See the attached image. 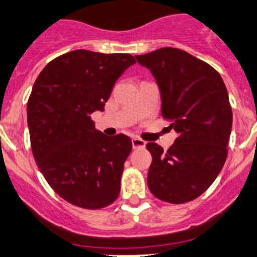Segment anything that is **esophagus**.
I'll return each mask as SVG.
<instances>
[{
    "instance_id": "1",
    "label": "esophagus",
    "mask_w": 257,
    "mask_h": 257,
    "mask_svg": "<svg viewBox=\"0 0 257 257\" xmlns=\"http://www.w3.org/2000/svg\"><path fill=\"white\" fill-rule=\"evenodd\" d=\"M145 145H147V143H145L144 140H141V139H139V138H134L133 139V148H134V149H143V148H145Z\"/></svg>"
}]
</instances>
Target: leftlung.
Masks as SVG:
<instances>
[{"instance_id":"left-lung-1","label":"left lung","mask_w":257,"mask_h":257,"mask_svg":"<svg viewBox=\"0 0 257 257\" xmlns=\"http://www.w3.org/2000/svg\"><path fill=\"white\" fill-rule=\"evenodd\" d=\"M150 70L162 95V116L177 133L167 152L148 143L152 164L148 186L157 199L185 204L204 194L228 155L232 107L219 72L178 48L136 56Z\"/></svg>"}]
</instances>
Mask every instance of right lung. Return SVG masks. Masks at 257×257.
Wrapping results in <instances>:
<instances>
[{
    "label": "right lung",
    "mask_w": 257,
    "mask_h": 257,
    "mask_svg": "<svg viewBox=\"0 0 257 257\" xmlns=\"http://www.w3.org/2000/svg\"><path fill=\"white\" fill-rule=\"evenodd\" d=\"M135 62L128 53L77 49L52 60L35 80L27 105L33 155L48 185L72 205L96 210L118 197L133 143L96 131L90 116L104 109L114 82Z\"/></svg>",
    "instance_id": "obj_1"
}]
</instances>
